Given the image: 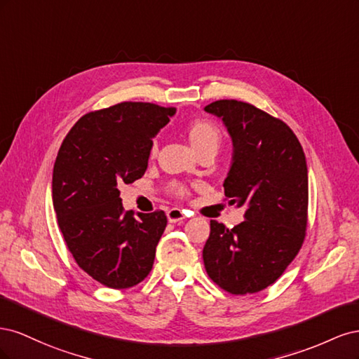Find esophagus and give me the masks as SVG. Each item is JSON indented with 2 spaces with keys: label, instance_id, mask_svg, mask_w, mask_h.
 Returning a JSON list of instances; mask_svg holds the SVG:
<instances>
[{
  "label": "esophagus",
  "instance_id": "obj_1",
  "mask_svg": "<svg viewBox=\"0 0 359 359\" xmlns=\"http://www.w3.org/2000/svg\"><path fill=\"white\" fill-rule=\"evenodd\" d=\"M184 219H186V214H184V211H181L180 208H172L168 211V220L170 223H180Z\"/></svg>",
  "mask_w": 359,
  "mask_h": 359
}]
</instances>
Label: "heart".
<instances>
[{
    "label": "heart",
    "instance_id": "b5f03b06",
    "mask_svg": "<svg viewBox=\"0 0 359 359\" xmlns=\"http://www.w3.org/2000/svg\"><path fill=\"white\" fill-rule=\"evenodd\" d=\"M186 136L196 154L202 153V151H214V153H217L222 140L220 132L217 130V127L208 121H203V119L190 123L186 127ZM175 193L180 194V196H186L187 190L182 186H177Z\"/></svg>",
    "mask_w": 359,
    "mask_h": 359
}]
</instances>
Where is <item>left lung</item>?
Listing matches in <instances>:
<instances>
[{
    "label": "left lung",
    "mask_w": 359,
    "mask_h": 359,
    "mask_svg": "<svg viewBox=\"0 0 359 359\" xmlns=\"http://www.w3.org/2000/svg\"><path fill=\"white\" fill-rule=\"evenodd\" d=\"M205 111L222 119L232 139L223 187L231 205L245 208L244 222L232 229L211 220L205 269L226 292L255 293L285 273L306 236V156L287 124L253 104L217 100Z\"/></svg>",
    "instance_id": "1"
}]
</instances>
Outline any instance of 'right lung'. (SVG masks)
<instances>
[{
	"mask_svg": "<svg viewBox=\"0 0 359 359\" xmlns=\"http://www.w3.org/2000/svg\"><path fill=\"white\" fill-rule=\"evenodd\" d=\"M175 107L124 102L83 115L58 151L52 202L64 240L86 274L112 289L140 283L154 264L168 219L124 212L119 186L142 178L153 137Z\"/></svg>",
	"mask_w": 359,
	"mask_h": 359,
	"instance_id": "1",
	"label": "right lung"
}]
</instances>
